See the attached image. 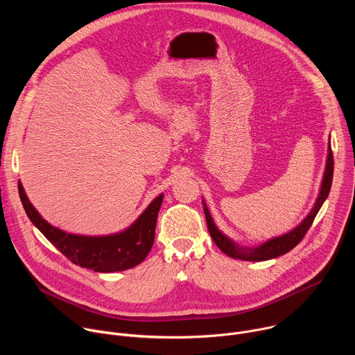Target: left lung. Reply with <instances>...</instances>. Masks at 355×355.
<instances>
[{"instance_id":"left-lung-1","label":"left lung","mask_w":355,"mask_h":355,"mask_svg":"<svg viewBox=\"0 0 355 355\" xmlns=\"http://www.w3.org/2000/svg\"><path fill=\"white\" fill-rule=\"evenodd\" d=\"M333 168H334V163H333V153H331V146L329 143V153H327V163H326V170H324V175L322 180V185H320V191H319V196L315 202V207L312 208V211L309 212V215L303 219L295 229H292L291 232L278 236V237H272L268 241L257 245V247H243L236 244L232 239H229L227 236H225L215 225L211 212L207 208V204L202 199V204H204V211H205V216H207V225H208V230L211 233V237L214 239L215 244L225 252L226 256L232 257V259H237V260H244V261H267L275 257H279L285 252L291 251L296 244L300 243V240L305 237L306 232L309 230V227L312 226L319 209L322 208L323 202L326 200V198L329 196L330 188H331V181H333Z\"/></svg>"}]
</instances>
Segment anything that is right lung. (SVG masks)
I'll return each instance as SVG.
<instances>
[{"label":"right lung","mask_w":355,"mask_h":355,"mask_svg":"<svg viewBox=\"0 0 355 355\" xmlns=\"http://www.w3.org/2000/svg\"><path fill=\"white\" fill-rule=\"evenodd\" d=\"M24 209L31 222L71 263L95 272L125 271L140 264L153 247L157 215L164 193H160L123 232L110 236H80L66 233L47 223L29 202L18 182Z\"/></svg>","instance_id":"1"}]
</instances>
